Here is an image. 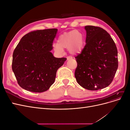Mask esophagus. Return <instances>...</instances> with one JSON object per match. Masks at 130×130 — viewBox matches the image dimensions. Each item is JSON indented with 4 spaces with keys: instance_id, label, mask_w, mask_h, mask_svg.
I'll list each match as a JSON object with an SVG mask.
<instances>
[{
    "instance_id": "34e87169",
    "label": "esophagus",
    "mask_w": 130,
    "mask_h": 130,
    "mask_svg": "<svg viewBox=\"0 0 130 130\" xmlns=\"http://www.w3.org/2000/svg\"><path fill=\"white\" fill-rule=\"evenodd\" d=\"M73 57L72 56H67V60H71L72 59Z\"/></svg>"
}]
</instances>
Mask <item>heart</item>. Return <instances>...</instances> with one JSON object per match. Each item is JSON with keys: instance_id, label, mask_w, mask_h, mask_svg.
Wrapping results in <instances>:
<instances>
[{"instance_id": "b5f03b06", "label": "heart", "mask_w": 130, "mask_h": 130, "mask_svg": "<svg viewBox=\"0 0 130 130\" xmlns=\"http://www.w3.org/2000/svg\"><path fill=\"white\" fill-rule=\"evenodd\" d=\"M84 43V35L80 31L72 30L64 32L59 36L57 43L53 45L55 50L58 53L63 52V48H68L70 53H79L83 49Z\"/></svg>"}]
</instances>
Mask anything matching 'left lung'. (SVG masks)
<instances>
[{"label": "left lung", "instance_id": "8db88e82", "mask_svg": "<svg viewBox=\"0 0 130 130\" xmlns=\"http://www.w3.org/2000/svg\"><path fill=\"white\" fill-rule=\"evenodd\" d=\"M86 44L75 57V77L81 87L96 90L107 87L118 67V50L110 35L98 26L87 25Z\"/></svg>", "mask_w": 130, "mask_h": 130}]
</instances>
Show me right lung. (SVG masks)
<instances>
[{
	"label": "right lung",
	"mask_w": 130,
	"mask_h": 130,
	"mask_svg": "<svg viewBox=\"0 0 130 130\" xmlns=\"http://www.w3.org/2000/svg\"><path fill=\"white\" fill-rule=\"evenodd\" d=\"M57 29L36 30L26 34L13 53L12 69L18 85L26 90L45 92L54 83L57 69L67 58L50 52Z\"/></svg>",
	"instance_id": "1"
}]
</instances>
